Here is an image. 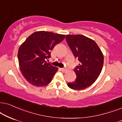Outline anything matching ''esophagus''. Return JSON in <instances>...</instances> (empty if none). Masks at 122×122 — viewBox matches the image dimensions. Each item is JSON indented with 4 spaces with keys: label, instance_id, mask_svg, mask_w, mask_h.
I'll return each mask as SVG.
<instances>
[{
    "label": "esophagus",
    "instance_id": "1",
    "mask_svg": "<svg viewBox=\"0 0 122 122\" xmlns=\"http://www.w3.org/2000/svg\"><path fill=\"white\" fill-rule=\"evenodd\" d=\"M61 71H62L63 72H65L66 71H67V70H66V69H64V68H61Z\"/></svg>",
    "mask_w": 122,
    "mask_h": 122
}]
</instances>
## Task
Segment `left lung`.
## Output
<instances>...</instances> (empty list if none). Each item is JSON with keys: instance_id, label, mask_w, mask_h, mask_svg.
<instances>
[{"instance_id": "left-lung-1", "label": "left lung", "mask_w": 122, "mask_h": 122, "mask_svg": "<svg viewBox=\"0 0 122 122\" xmlns=\"http://www.w3.org/2000/svg\"><path fill=\"white\" fill-rule=\"evenodd\" d=\"M66 41L79 65L74 69L76 78L68 82L70 88L83 90L92 85L101 72L104 56L96 42L83 35H66Z\"/></svg>"}]
</instances>
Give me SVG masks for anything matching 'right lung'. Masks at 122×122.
<instances>
[{"instance_id": "1", "label": "right lung", "mask_w": 122, "mask_h": 122, "mask_svg": "<svg viewBox=\"0 0 122 122\" xmlns=\"http://www.w3.org/2000/svg\"><path fill=\"white\" fill-rule=\"evenodd\" d=\"M64 35L46 31L36 32L22 43L18 53L19 65L24 77L36 86L50 84L58 68L46 61L51 51L64 40Z\"/></svg>"}]
</instances>
